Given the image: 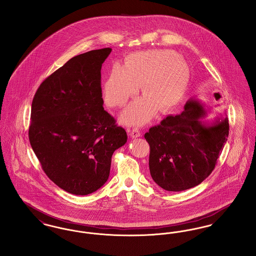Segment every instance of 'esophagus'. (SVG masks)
I'll return each instance as SVG.
<instances>
[{
    "label": "esophagus",
    "mask_w": 256,
    "mask_h": 256,
    "mask_svg": "<svg viewBox=\"0 0 256 256\" xmlns=\"http://www.w3.org/2000/svg\"><path fill=\"white\" fill-rule=\"evenodd\" d=\"M130 136L132 138H137V137H140L141 136V132L138 130V128H134L130 130Z\"/></svg>",
    "instance_id": "obj_1"
}]
</instances>
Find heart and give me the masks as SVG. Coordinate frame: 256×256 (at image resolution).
<instances>
[{
    "instance_id": "heart-1",
    "label": "heart",
    "mask_w": 256,
    "mask_h": 256,
    "mask_svg": "<svg viewBox=\"0 0 256 256\" xmlns=\"http://www.w3.org/2000/svg\"><path fill=\"white\" fill-rule=\"evenodd\" d=\"M189 82V70L178 54L168 50H150L130 54L124 66L114 63L104 82V98L112 108L124 106L142 86L145 96L122 112L128 124H144L156 110L166 114L182 100Z\"/></svg>"
}]
</instances>
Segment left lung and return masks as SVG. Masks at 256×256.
Returning <instances> with one entry per match:
<instances>
[{"label":"left lung","instance_id":"8db88e82","mask_svg":"<svg viewBox=\"0 0 256 256\" xmlns=\"http://www.w3.org/2000/svg\"><path fill=\"white\" fill-rule=\"evenodd\" d=\"M206 115L204 106L192 98L182 114L167 116L145 134L150 150V176L164 190L193 188L214 170L228 141L230 124L226 117L208 124L202 120Z\"/></svg>","mask_w":256,"mask_h":256}]
</instances>
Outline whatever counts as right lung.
<instances>
[{"mask_svg": "<svg viewBox=\"0 0 256 256\" xmlns=\"http://www.w3.org/2000/svg\"><path fill=\"white\" fill-rule=\"evenodd\" d=\"M110 48L74 56L38 87L28 139L47 176L74 195L91 194L110 176L113 152L128 135L106 112L102 64Z\"/></svg>", "mask_w": 256, "mask_h": 256, "instance_id": "add662e5", "label": "right lung"}]
</instances>
